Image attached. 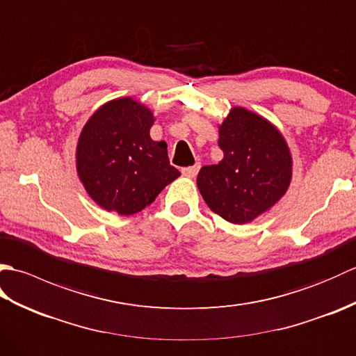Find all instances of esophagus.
Listing matches in <instances>:
<instances>
[{
  "label": "esophagus",
  "instance_id": "esophagus-1",
  "mask_svg": "<svg viewBox=\"0 0 356 356\" xmlns=\"http://www.w3.org/2000/svg\"><path fill=\"white\" fill-rule=\"evenodd\" d=\"M199 170H200V163H195L193 166H186V168H182V174L186 177H195L197 176Z\"/></svg>",
  "mask_w": 356,
  "mask_h": 356
}]
</instances>
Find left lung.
<instances>
[{
    "label": "left lung",
    "instance_id": "left-lung-1",
    "mask_svg": "<svg viewBox=\"0 0 356 356\" xmlns=\"http://www.w3.org/2000/svg\"><path fill=\"white\" fill-rule=\"evenodd\" d=\"M218 147L222 161L199 171L202 197L226 222H252L274 207L291 185L289 147L268 119L243 107L231 108L218 127Z\"/></svg>",
    "mask_w": 356,
    "mask_h": 356
}]
</instances>
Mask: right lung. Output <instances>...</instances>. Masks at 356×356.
Instances as JSON below:
<instances>
[{
	"label": "right lung",
	"instance_id": "right-lung-1",
	"mask_svg": "<svg viewBox=\"0 0 356 356\" xmlns=\"http://www.w3.org/2000/svg\"><path fill=\"white\" fill-rule=\"evenodd\" d=\"M153 111L119 97L87 120L76 147L78 176L97 205L120 216L139 213L180 172L170 165L163 140L149 138Z\"/></svg>",
	"mask_w": 356,
	"mask_h": 356
}]
</instances>
